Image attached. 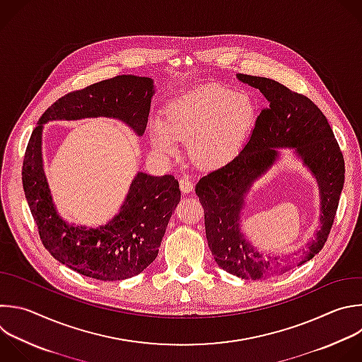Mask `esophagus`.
Here are the masks:
<instances>
[{
    "instance_id": "1",
    "label": "esophagus",
    "mask_w": 362,
    "mask_h": 362,
    "mask_svg": "<svg viewBox=\"0 0 362 362\" xmlns=\"http://www.w3.org/2000/svg\"><path fill=\"white\" fill-rule=\"evenodd\" d=\"M179 186H180V190L183 193H189L193 190V182L189 179V177H180L179 179Z\"/></svg>"
}]
</instances>
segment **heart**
Here are the masks:
<instances>
[{"instance_id": "1", "label": "heart", "mask_w": 362, "mask_h": 362, "mask_svg": "<svg viewBox=\"0 0 362 362\" xmlns=\"http://www.w3.org/2000/svg\"><path fill=\"white\" fill-rule=\"evenodd\" d=\"M253 120L255 105L246 93L204 85L172 99L165 109L163 122L158 120L151 127V136L162 155L176 151V139H190L193 160L213 166L233 155Z\"/></svg>"}]
</instances>
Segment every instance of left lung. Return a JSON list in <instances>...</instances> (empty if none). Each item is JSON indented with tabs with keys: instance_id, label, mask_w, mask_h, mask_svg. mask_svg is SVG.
<instances>
[{
	"instance_id": "8db88e82",
	"label": "left lung",
	"mask_w": 362,
	"mask_h": 362,
	"mask_svg": "<svg viewBox=\"0 0 362 362\" xmlns=\"http://www.w3.org/2000/svg\"><path fill=\"white\" fill-rule=\"evenodd\" d=\"M237 78L263 92L269 106L256 119L246 146L226 165L209 172L196 185V194L204 209L207 245L216 263L230 274L247 280H263L287 273L284 259L263 256L240 233V210L252 182L274 162V148H296L320 183L321 228L315 233L305 260L321 252L329 235L345 166L339 145L327 117L305 95L291 90L270 78L238 74Z\"/></svg>"
}]
</instances>
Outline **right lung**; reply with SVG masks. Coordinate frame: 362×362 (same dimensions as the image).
Returning a JSON list of instances; mask_svg holds the SVG:
<instances>
[{
  "label": "right lung",
  "instance_id": "obj_1",
  "mask_svg": "<svg viewBox=\"0 0 362 362\" xmlns=\"http://www.w3.org/2000/svg\"><path fill=\"white\" fill-rule=\"evenodd\" d=\"M153 81L117 75L68 92L40 117L23 162V186L44 247L76 273L103 281L141 274L156 257L169 218L180 200L179 182L138 173L120 213L99 228L66 224L54 207L42 169V124L52 119L107 116L124 120L139 135L148 125Z\"/></svg>",
  "mask_w": 362,
  "mask_h": 362
}]
</instances>
